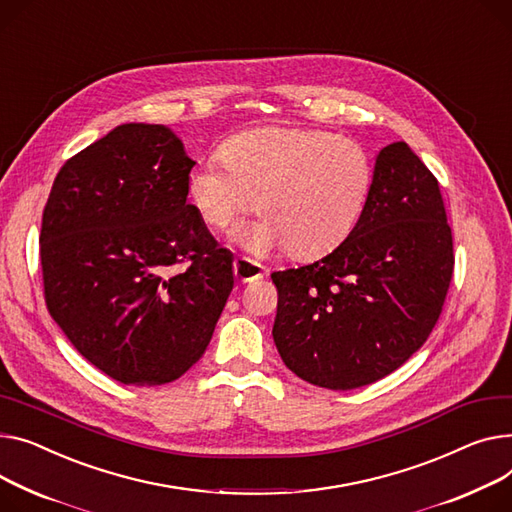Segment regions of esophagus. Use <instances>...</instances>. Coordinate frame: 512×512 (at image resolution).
Returning <instances> with one entry per match:
<instances>
[{
	"label": "esophagus",
	"mask_w": 512,
	"mask_h": 512,
	"mask_svg": "<svg viewBox=\"0 0 512 512\" xmlns=\"http://www.w3.org/2000/svg\"><path fill=\"white\" fill-rule=\"evenodd\" d=\"M234 276L238 282H253V280H259L265 276V269L255 263V261H249L247 257H236L234 259Z\"/></svg>",
	"instance_id": "obj_1"
}]
</instances>
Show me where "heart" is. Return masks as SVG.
<instances>
[{
	"label": "heart",
	"mask_w": 512,
	"mask_h": 512,
	"mask_svg": "<svg viewBox=\"0 0 512 512\" xmlns=\"http://www.w3.org/2000/svg\"><path fill=\"white\" fill-rule=\"evenodd\" d=\"M220 156L189 173V203L216 230L257 206L263 218L232 232L255 255L288 247L292 257L311 259L333 251L356 228L372 187L368 152L321 129H249Z\"/></svg>",
	"instance_id": "1"
}]
</instances>
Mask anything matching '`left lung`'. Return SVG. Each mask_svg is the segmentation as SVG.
<instances>
[{
    "instance_id": "1",
    "label": "left lung",
    "mask_w": 512,
    "mask_h": 512,
    "mask_svg": "<svg viewBox=\"0 0 512 512\" xmlns=\"http://www.w3.org/2000/svg\"><path fill=\"white\" fill-rule=\"evenodd\" d=\"M453 234L436 177L405 142L374 162L366 208L323 259L274 271V342L302 381L348 391L422 348L453 278Z\"/></svg>"
}]
</instances>
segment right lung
Returning a JSON list of instances; mask_svg holds the SVG:
<instances>
[{"label":"right lung","mask_w":512,"mask_h":512,"mask_svg":"<svg viewBox=\"0 0 512 512\" xmlns=\"http://www.w3.org/2000/svg\"><path fill=\"white\" fill-rule=\"evenodd\" d=\"M195 160L164 125L125 123L67 160L41 226L45 302L72 346L123 385L177 381L234 286L187 201Z\"/></svg>","instance_id":"obj_1"}]
</instances>
